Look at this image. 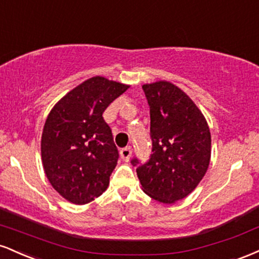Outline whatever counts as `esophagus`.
Wrapping results in <instances>:
<instances>
[{
  "label": "esophagus",
  "mask_w": 259,
  "mask_h": 259,
  "mask_svg": "<svg viewBox=\"0 0 259 259\" xmlns=\"http://www.w3.org/2000/svg\"><path fill=\"white\" fill-rule=\"evenodd\" d=\"M132 152H133V150H132V147H130V146L121 148V150H120V157L123 158V160L127 162V160H129V158H130V156H132Z\"/></svg>",
  "instance_id": "34e87169"
}]
</instances>
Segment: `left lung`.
<instances>
[{"mask_svg":"<svg viewBox=\"0 0 259 259\" xmlns=\"http://www.w3.org/2000/svg\"><path fill=\"white\" fill-rule=\"evenodd\" d=\"M150 106L152 154L146 163L134 157L145 194L174 203L191 194L206 174L210 133L197 106L178 86L158 81L142 86Z\"/></svg>","mask_w":259,"mask_h":259,"instance_id":"obj_1","label":"left lung"}]
</instances>
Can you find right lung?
<instances>
[{"label": "right lung", "instance_id": "add662e5", "mask_svg": "<svg viewBox=\"0 0 259 259\" xmlns=\"http://www.w3.org/2000/svg\"><path fill=\"white\" fill-rule=\"evenodd\" d=\"M127 89L95 76L68 92L47 117L41 138L45 173L72 203H89L108 187L119 152L102 114Z\"/></svg>", "mask_w": 259, "mask_h": 259}]
</instances>
